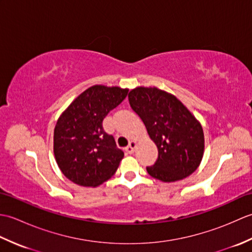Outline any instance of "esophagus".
<instances>
[{
  "instance_id": "34e87169",
  "label": "esophagus",
  "mask_w": 252,
  "mask_h": 252,
  "mask_svg": "<svg viewBox=\"0 0 252 252\" xmlns=\"http://www.w3.org/2000/svg\"><path fill=\"white\" fill-rule=\"evenodd\" d=\"M136 146H137V142L136 141H131L130 144H129V146L126 148V153L127 154H133V153H134V151H135Z\"/></svg>"
}]
</instances>
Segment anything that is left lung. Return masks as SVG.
I'll return each mask as SVG.
<instances>
[{"label": "left lung", "mask_w": 252, "mask_h": 252, "mask_svg": "<svg viewBox=\"0 0 252 252\" xmlns=\"http://www.w3.org/2000/svg\"><path fill=\"white\" fill-rule=\"evenodd\" d=\"M129 101L158 148L157 161L146 168L148 174L171 183L195 172L203 157L205 136L200 122L183 103L155 87L131 90Z\"/></svg>", "instance_id": "left-lung-1"}]
</instances>
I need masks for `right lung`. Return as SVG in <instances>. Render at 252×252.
Segmentation results:
<instances>
[{"label":"right lung","mask_w":252,"mask_h":252,"mask_svg":"<svg viewBox=\"0 0 252 252\" xmlns=\"http://www.w3.org/2000/svg\"><path fill=\"white\" fill-rule=\"evenodd\" d=\"M129 89L96 84L63 111L54 129V156L63 174L74 184L96 187L115 174L125 154L103 120L126 97Z\"/></svg>","instance_id":"obj_1"}]
</instances>
